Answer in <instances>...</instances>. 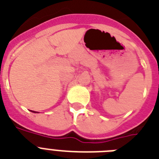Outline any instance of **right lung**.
<instances>
[{"instance_id":"right-lung-1","label":"right lung","mask_w":159,"mask_h":159,"mask_svg":"<svg viewBox=\"0 0 159 159\" xmlns=\"http://www.w3.org/2000/svg\"><path fill=\"white\" fill-rule=\"evenodd\" d=\"M32 111L33 113H37V112H35V111Z\"/></svg>"}]
</instances>
